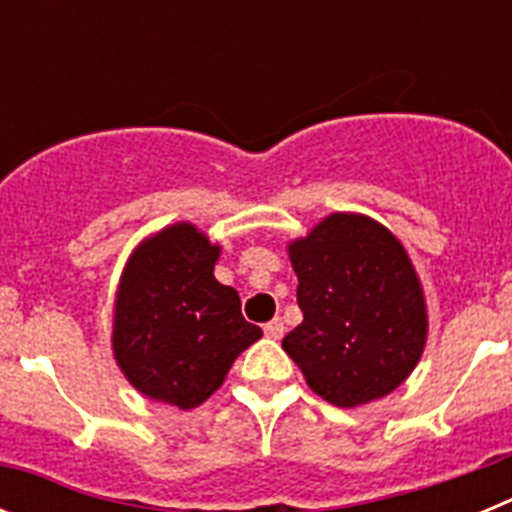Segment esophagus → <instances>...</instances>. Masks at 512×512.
<instances>
[{
    "label": "esophagus",
    "mask_w": 512,
    "mask_h": 512,
    "mask_svg": "<svg viewBox=\"0 0 512 512\" xmlns=\"http://www.w3.org/2000/svg\"><path fill=\"white\" fill-rule=\"evenodd\" d=\"M264 333H266V338H271V341H279V338L284 336V323H282V318L269 320V323L264 325Z\"/></svg>",
    "instance_id": "34e87169"
}]
</instances>
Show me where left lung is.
I'll list each match as a JSON object with an SVG mask.
<instances>
[{
	"label": "left lung",
	"mask_w": 512,
	"mask_h": 512,
	"mask_svg": "<svg viewBox=\"0 0 512 512\" xmlns=\"http://www.w3.org/2000/svg\"><path fill=\"white\" fill-rule=\"evenodd\" d=\"M287 251L302 323L282 348L310 390L336 408L397 390L428 336L423 287L402 243L372 217L333 212Z\"/></svg>",
	"instance_id": "left-lung-1"
}]
</instances>
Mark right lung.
<instances>
[{"label": "right lung", "mask_w": 512, "mask_h": 512, "mask_svg": "<svg viewBox=\"0 0 512 512\" xmlns=\"http://www.w3.org/2000/svg\"><path fill=\"white\" fill-rule=\"evenodd\" d=\"M220 246L192 223L158 230L133 251L115 297L112 348L135 390L192 410L261 338L241 297L215 279Z\"/></svg>", "instance_id": "right-lung-1"}]
</instances>
